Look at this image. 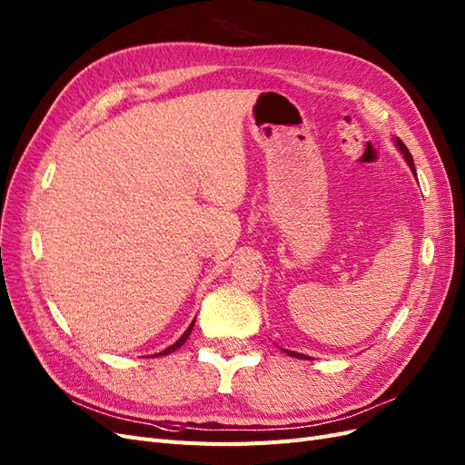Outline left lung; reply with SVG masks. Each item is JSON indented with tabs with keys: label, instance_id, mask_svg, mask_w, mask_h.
I'll return each mask as SVG.
<instances>
[{
	"label": "left lung",
	"instance_id": "1",
	"mask_svg": "<svg viewBox=\"0 0 465 465\" xmlns=\"http://www.w3.org/2000/svg\"><path fill=\"white\" fill-rule=\"evenodd\" d=\"M396 145L400 147V151H401V154H403V159L407 161V164H410V168H411V171L415 173V164H413V157H411V153H410V149H407L405 147V143L401 142V139L398 137L396 139ZM287 355H291V357H297V359H306L304 355H301V353H292V351H287Z\"/></svg>",
	"mask_w": 465,
	"mask_h": 465
}]
</instances>
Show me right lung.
<instances>
[{"mask_svg": "<svg viewBox=\"0 0 465 465\" xmlns=\"http://www.w3.org/2000/svg\"><path fill=\"white\" fill-rule=\"evenodd\" d=\"M193 323H195V320L190 323V328H188L184 333H182V337H180V340H178L174 345H171L168 349H164L163 353H159V355H168V353H173V351H176V349H180L182 345H184V343H186V340L190 337V333H192V330H193Z\"/></svg>", "mask_w": 465, "mask_h": 465, "instance_id": "1", "label": "right lung"}]
</instances>
